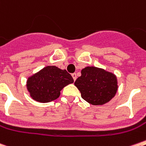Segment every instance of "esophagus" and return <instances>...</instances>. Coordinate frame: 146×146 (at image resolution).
<instances>
[{"instance_id": "esophagus-1", "label": "esophagus", "mask_w": 146, "mask_h": 146, "mask_svg": "<svg viewBox=\"0 0 146 146\" xmlns=\"http://www.w3.org/2000/svg\"><path fill=\"white\" fill-rule=\"evenodd\" d=\"M72 77H73V80L74 81H76V78H77V76H76V73H72Z\"/></svg>"}]
</instances>
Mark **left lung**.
<instances>
[{"mask_svg":"<svg viewBox=\"0 0 146 146\" xmlns=\"http://www.w3.org/2000/svg\"><path fill=\"white\" fill-rule=\"evenodd\" d=\"M82 76L74 84L81 96L88 103L102 105L108 102L117 91V76L96 67H86L81 71Z\"/></svg>","mask_w":146,"mask_h":146,"instance_id":"8db88e82","label":"left lung"}]
</instances>
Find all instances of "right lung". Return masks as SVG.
<instances>
[{
  "label": "right lung",
  "mask_w": 146,
  "mask_h": 146,
  "mask_svg": "<svg viewBox=\"0 0 146 146\" xmlns=\"http://www.w3.org/2000/svg\"><path fill=\"white\" fill-rule=\"evenodd\" d=\"M73 82V77L66 70L46 66L28 78L27 87L34 100L46 103L58 99L60 91Z\"/></svg>",
  "instance_id": "right-lung-1"
}]
</instances>
